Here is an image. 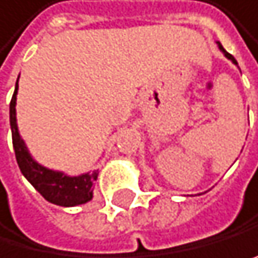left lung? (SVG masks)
Segmentation results:
<instances>
[{"label": "left lung", "mask_w": 258, "mask_h": 258, "mask_svg": "<svg viewBox=\"0 0 258 258\" xmlns=\"http://www.w3.org/2000/svg\"><path fill=\"white\" fill-rule=\"evenodd\" d=\"M217 46H219V49H220V52H222V54H223L225 57H227L228 60H231V63H233V65H236V67H238V62H236V58H234V57H233L231 54H228L227 50L223 49V46L220 44V41H217Z\"/></svg>", "instance_id": "obj_1"}]
</instances>
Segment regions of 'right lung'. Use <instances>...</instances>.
Segmentation results:
<instances>
[{"instance_id":"add662e5","label":"right lung","mask_w":258,"mask_h":258,"mask_svg":"<svg viewBox=\"0 0 258 258\" xmlns=\"http://www.w3.org/2000/svg\"><path fill=\"white\" fill-rule=\"evenodd\" d=\"M19 78L9 105V122L12 132V145H14V151H16V159L20 172L35 186V190L49 203L63 206V208H73V206L89 203L94 196V182L97 180L99 171L84 172L80 175H68L63 171H54V169H49L43 164H39L31 156L17 126L16 105H17Z\"/></svg>"}]
</instances>
